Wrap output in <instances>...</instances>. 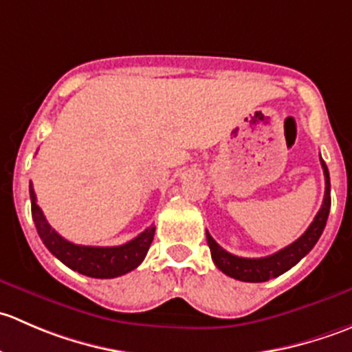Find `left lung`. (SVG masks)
I'll return each mask as SVG.
<instances>
[{"label": "left lung", "mask_w": 352, "mask_h": 352, "mask_svg": "<svg viewBox=\"0 0 352 352\" xmlns=\"http://www.w3.org/2000/svg\"><path fill=\"white\" fill-rule=\"evenodd\" d=\"M322 168H324L325 175V196L324 202H322L320 211L317 212L315 219L311 221V225L308 226L307 232L291 245L281 248L276 254L267 255V257L261 258H245L239 257V255H233L230 252H226L225 248L219 247L218 243L212 240V236L206 232V239H208L209 250H211L212 262L216 264V267L221 272H225L226 276L233 279H239V281L245 283H264L269 281L272 278H278V276L285 274L286 271H289L293 265H296L311 248L315 247V243L320 239L322 232L325 228V223H327L329 211H330V177H329V168L325 165V162L320 156Z\"/></svg>", "instance_id": "1"}]
</instances>
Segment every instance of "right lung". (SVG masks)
Segmentation results:
<instances>
[{
    "label": "right lung",
    "instance_id": "obj_1",
    "mask_svg": "<svg viewBox=\"0 0 352 352\" xmlns=\"http://www.w3.org/2000/svg\"><path fill=\"white\" fill-rule=\"evenodd\" d=\"M30 201H32V218L38 236L49 248L52 255L59 258L63 264L83 276L98 279H112L122 276L136 269L146 257L150 245L153 242L155 226L144 230L131 242L119 245V247H87L76 245L63 239L45 219L44 212L38 208L34 187L30 184Z\"/></svg>",
    "mask_w": 352,
    "mask_h": 352
}]
</instances>
